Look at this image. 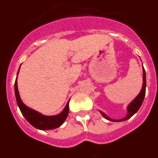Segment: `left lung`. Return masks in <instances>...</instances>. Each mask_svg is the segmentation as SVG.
<instances>
[{"instance_id": "left-lung-1", "label": "left lung", "mask_w": 158, "mask_h": 158, "mask_svg": "<svg viewBox=\"0 0 158 158\" xmlns=\"http://www.w3.org/2000/svg\"><path fill=\"white\" fill-rule=\"evenodd\" d=\"M143 70V84L142 87H141V90H140V93L137 95L136 98H135L130 104H128V107H127V115L125 116V117H124L123 119H120V120H114L110 118L108 115H106L104 112H102L100 110H99V112H100L102 116L105 118L106 120H108L112 122H120V121H124V120H127L128 119L132 117L135 113H136L137 111L139 110V108H140V106L142 104L143 100H144V95H145V88H146V76H145V71H144V67L142 68Z\"/></svg>"}]
</instances>
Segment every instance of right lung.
<instances>
[{
  "instance_id": "right-lung-1",
  "label": "right lung",
  "mask_w": 158,
  "mask_h": 158,
  "mask_svg": "<svg viewBox=\"0 0 158 158\" xmlns=\"http://www.w3.org/2000/svg\"><path fill=\"white\" fill-rule=\"evenodd\" d=\"M20 70V67H19ZM19 72V71H18ZM18 75L15 81V96L17 99V103L19 107L21 112L26 118L32 126L34 128L40 129V130H50V129H54L59 128L64 123L66 119L67 118L69 113V100L67 102V105L63 110L61 113L55 115V116H45L40 112H37L35 110L29 108L22 102V99L20 97L19 91L18 88Z\"/></svg>"
}]
</instances>
